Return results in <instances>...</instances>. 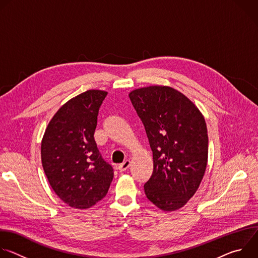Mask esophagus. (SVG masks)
<instances>
[{"label":"esophagus","mask_w":258,"mask_h":258,"mask_svg":"<svg viewBox=\"0 0 258 258\" xmlns=\"http://www.w3.org/2000/svg\"><path fill=\"white\" fill-rule=\"evenodd\" d=\"M130 166H131V161H130V160H125V161H123L121 164H119L118 169H119L120 171H125L126 169L130 168Z\"/></svg>","instance_id":"esophagus-1"}]
</instances>
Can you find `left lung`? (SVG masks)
I'll list each match as a JSON object with an SVG mask.
<instances>
[{
  "instance_id": "left-lung-1",
  "label": "left lung",
  "mask_w": 258,
  "mask_h": 258,
  "mask_svg": "<svg viewBox=\"0 0 258 258\" xmlns=\"http://www.w3.org/2000/svg\"><path fill=\"white\" fill-rule=\"evenodd\" d=\"M128 97L153 152V173L144 185L145 194L163 211L179 209L194 196L205 173L204 116L189 98L167 86L137 89Z\"/></svg>"
}]
</instances>
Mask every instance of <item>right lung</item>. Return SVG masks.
<instances>
[{
	"instance_id": "add662e5",
	"label": "right lung",
	"mask_w": 258,
	"mask_h": 258,
	"mask_svg": "<svg viewBox=\"0 0 258 258\" xmlns=\"http://www.w3.org/2000/svg\"><path fill=\"white\" fill-rule=\"evenodd\" d=\"M107 92L89 90L59 108L44 134L42 164L50 185L68 206L87 209L102 200L113 168L102 158L94 133Z\"/></svg>"
}]
</instances>
